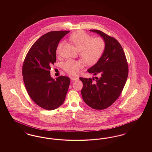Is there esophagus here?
<instances>
[{"instance_id":"34e87169","label":"esophagus","mask_w":152,"mask_h":152,"mask_svg":"<svg viewBox=\"0 0 152 152\" xmlns=\"http://www.w3.org/2000/svg\"><path fill=\"white\" fill-rule=\"evenodd\" d=\"M71 80H72V81L77 80L79 79V77H71Z\"/></svg>"}]
</instances>
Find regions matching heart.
Instances as JSON below:
<instances>
[{"label": "heart", "instance_id": "heart-1", "mask_svg": "<svg viewBox=\"0 0 152 152\" xmlns=\"http://www.w3.org/2000/svg\"><path fill=\"white\" fill-rule=\"evenodd\" d=\"M69 40L80 51V56L88 65H94L100 60L105 49V43L101 37H92L84 31H76L69 37ZM63 43L58 44L56 52L58 53ZM84 64L80 61L68 60L63 64L65 72L76 75L83 68Z\"/></svg>", "mask_w": 152, "mask_h": 152}]
</instances>
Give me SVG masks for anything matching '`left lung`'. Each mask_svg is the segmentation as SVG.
<instances>
[{"label":"left lung","instance_id":"left-lung-1","mask_svg":"<svg viewBox=\"0 0 152 152\" xmlns=\"http://www.w3.org/2000/svg\"><path fill=\"white\" fill-rule=\"evenodd\" d=\"M90 31L103 38L105 49L99 62L88 69L100 77L96 80L80 77L83 83L81 95L88 106L102 110L113 104L121 94L128 75V64L121 44L115 37L100 30Z\"/></svg>","mask_w":152,"mask_h":152}]
</instances>
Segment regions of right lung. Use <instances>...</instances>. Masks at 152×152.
Returning <instances> with one entry per match:
<instances>
[{
    "mask_svg": "<svg viewBox=\"0 0 152 152\" xmlns=\"http://www.w3.org/2000/svg\"><path fill=\"white\" fill-rule=\"evenodd\" d=\"M69 31L49 32L40 37L29 49L24 59L22 75L26 90L33 101L41 108L52 110L65 100L70 79L50 75L51 66L56 61V51L60 40Z\"/></svg>",
    "mask_w": 152,
    "mask_h": 152,
    "instance_id": "add662e5",
    "label": "right lung"
}]
</instances>
